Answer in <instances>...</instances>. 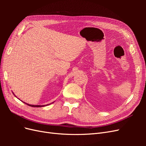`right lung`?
Returning <instances> with one entry per match:
<instances>
[{"label": "right lung", "mask_w": 146, "mask_h": 146, "mask_svg": "<svg viewBox=\"0 0 146 146\" xmlns=\"http://www.w3.org/2000/svg\"><path fill=\"white\" fill-rule=\"evenodd\" d=\"M25 104H27V105L29 106H30V107H44V106H47V105H30V104H26L25 103Z\"/></svg>", "instance_id": "add662e5"}]
</instances>
